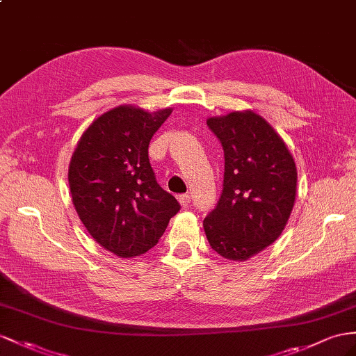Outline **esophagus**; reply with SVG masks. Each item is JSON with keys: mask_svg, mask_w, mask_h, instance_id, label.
Masks as SVG:
<instances>
[{"mask_svg": "<svg viewBox=\"0 0 356 356\" xmlns=\"http://www.w3.org/2000/svg\"><path fill=\"white\" fill-rule=\"evenodd\" d=\"M177 202L180 203L181 207H188V204L191 202V197L188 194H181V195L177 197Z\"/></svg>", "mask_w": 356, "mask_h": 356, "instance_id": "34e87169", "label": "esophagus"}]
</instances>
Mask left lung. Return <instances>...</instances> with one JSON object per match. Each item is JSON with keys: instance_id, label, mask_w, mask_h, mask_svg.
I'll use <instances>...</instances> for the list:
<instances>
[{"instance_id": "left-lung-1", "label": "left lung", "mask_w": 356, "mask_h": 356, "mask_svg": "<svg viewBox=\"0 0 356 356\" xmlns=\"http://www.w3.org/2000/svg\"><path fill=\"white\" fill-rule=\"evenodd\" d=\"M224 149V184L216 207L204 221L213 251L245 261L275 242L296 197V163L284 140L257 113L209 117Z\"/></svg>"}]
</instances>
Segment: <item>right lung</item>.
<instances>
[{"mask_svg":"<svg viewBox=\"0 0 356 356\" xmlns=\"http://www.w3.org/2000/svg\"><path fill=\"white\" fill-rule=\"evenodd\" d=\"M171 113L115 106L95 118L72 154L67 179L79 220L100 247L122 259L154 247L180 209L149 161L152 136Z\"/></svg>","mask_w":356,"mask_h":356,"instance_id":"obj_1","label":"right lung"}]
</instances>
